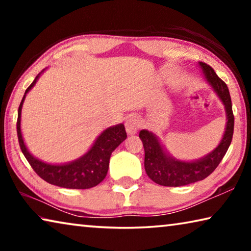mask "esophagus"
<instances>
[{
  "label": "esophagus",
  "mask_w": 251,
  "mask_h": 251,
  "mask_svg": "<svg viewBox=\"0 0 251 251\" xmlns=\"http://www.w3.org/2000/svg\"><path fill=\"white\" fill-rule=\"evenodd\" d=\"M141 120H139L138 116L136 115H130L126 120L125 126H126V131L128 135H134L141 128Z\"/></svg>",
  "instance_id": "obj_1"
}]
</instances>
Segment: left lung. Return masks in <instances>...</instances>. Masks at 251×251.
Listing matches in <instances>:
<instances>
[{
    "label": "left lung",
    "mask_w": 251,
    "mask_h": 251,
    "mask_svg": "<svg viewBox=\"0 0 251 251\" xmlns=\"http://www.w3.org/2000/svg\"><path fill=\"white\" fill-rule=\"evenodd\" d=\"M198 65L207 83L210 85L224 105L227 121L226 128L217 147L201 158L195 160L175 158L167 151L156 134L147 129L139 131V137L145 150L144 165L146 174L152 181L161 186L179 187L205 179L217 168L230 146L235 118L228 87L226 83L218 77L212 67L202 62H199Z\"/></svg>",
    "instance_id": "obj_1"
}]
</instances>
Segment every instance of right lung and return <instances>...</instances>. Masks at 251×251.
<instances>
[{"instance_id": "1", "label": "right lung", "mask_w": 251, "mask_h": 251, "mask_svg": "<svg viewBox=\"0 0 251 251\" xmlns=\"http://www.w3.org/2000/svg\"><path fill=\"white\" fill-rule=\"evenodd\" d=\"M44 70L36 76L33 83L27 87L20 104L16 129H18L21 150L34 172L42 179L50 184L71 189H88L95 187L103 181L107 175L112 152L126 139L127 135L125 127L123 124H117L106 128L95 139L90 150L79 158L70 161V163L50 164L33 156L24 143L22 130H21V114H22L23 103L26 94L36 84L37 79L40 78Z\"/></svg>"}]
</instances>
